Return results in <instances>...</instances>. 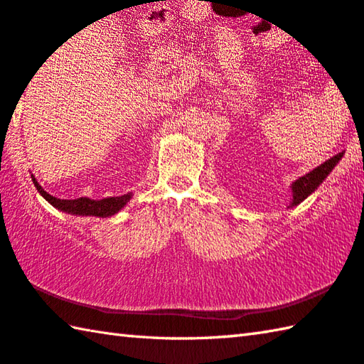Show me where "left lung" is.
<instances>
[{
	"label": "left lung",
	"mask_w": 364,
	"mask_h": 364,
	"mask_svg": "<svg viewBox=\"0 0 364 364\" xmlns=\"http://www.w3.org/2000/svg\"><path fill=\"white\" fill-rule=\"evenodd\" d=\"M343 156L342 153H337L336 156L329 158L328 161H324L323 164L318 166L314 171H310L309 174H305L302 177H299L297 181L292 183V203L291 206H297L299 203H302L310 193L315 192V188L328 177L331 171L334 169V166L339 163V159Z\"/></svg>",
	"instance_id": "1"
}]
</instances>
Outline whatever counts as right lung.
<instances>
[{
  "mask_svg": "<svg viewBox=\"0 0 364 364\" xmlns=\"http://www.w3.org/2000/svg\"><path fill=\"white\" fill-rule=\"evenodd\" d=\"M35 187L38 192L44 196V200L49 201L54 208L60 209L63 213L76 214V215H97V218H108V215L117 214L121 208H123L127 201L131 200V193L123 196H110V198L104 200H89V198H76V200H60L55 196L44 192L43 187L36 182V178L31 176Z\"/></svg>",
  "mask_w": 364,
  "mask_h": 364,
  "instance_id": "obj_1",
  "label": "right lung"
}]
</instances>
